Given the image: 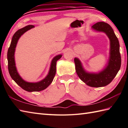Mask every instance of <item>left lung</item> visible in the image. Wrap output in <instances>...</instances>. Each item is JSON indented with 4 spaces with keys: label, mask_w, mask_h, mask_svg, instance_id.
Masks as SVG:
<instances>
[{
    "label": "left lung",
    "mask_w": 128,
    "mask_h": 128,
    "mask_svg": "<svg viewBox=\"0 0 128 128\" xmlns=\"http://www.w3.org/2000/svg\"><path fill=\"white\" fill-rule=\"evenodd\" d=\"M92 28L98 32H104L109 38L110 52L108 64L99 72H88L84 70L80 60L75 58V70L78 76L87 85L93 88H100L107 86L112 82L120 70L121 56L119 51V43L113 28L109 24L98 22L92 26Z\"/></svg>",
    "instance_id": "left-lung-1"
}]
</instances>
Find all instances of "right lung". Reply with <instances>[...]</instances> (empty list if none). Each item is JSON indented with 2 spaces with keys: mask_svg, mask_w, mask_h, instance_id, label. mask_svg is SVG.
I'll return each instance as SVG.
<instances>
[{
  "mask_svg": "<svg viewBox=\"0 0 128 128\" xmlns=\"http://www.w3.org/2000/svg\"><path fill=\"white\" fill-rule=\"evenodd\" d=\"M33 25H28L18 30L13 35L10 47L8 49L7 58L8 62V70L10 76L15 82L21 88L28 92H37L46 89L52 82L54 76L56 73V65L58 60L61 58L62 54H59L54 57L52 60L50 69L48 75L44 79L37 82H28L23 80L16 69L14 58L15 48L18 39L22 35L29 30L34 28Z\"/></svg>",
  "mask_w": 128,
  "mask_h": 128,
  "instance_id": "add662e5",
  "label": "right lung"
}]
</instances>
